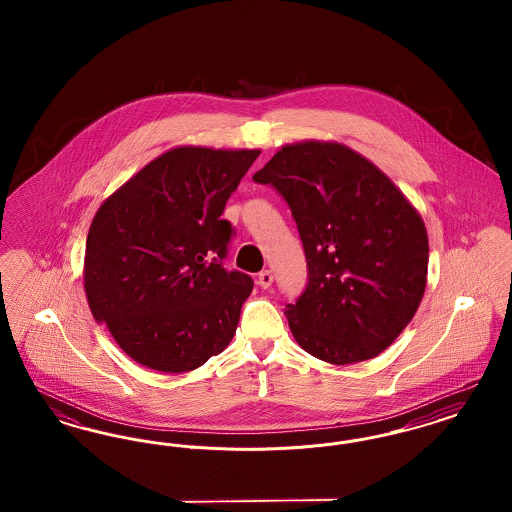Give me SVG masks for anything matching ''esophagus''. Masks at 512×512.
Returning a JSON list of instances; mask_svg holds the SVG:
<instances>
[{"label": "esophagus", "mask_w": 512, "mask_h": 512, "mask_svg": "<svg viewBox=\"0 0 512 512\" xmlns=\"http://www.w3.org/2000/svg\"><path fill=\"white\" fill-rule=\"evenodd\" d=\"M272 280H274V276H272L270 270H261L259 276H257V284H259L263 290H268V288L272 286Z\"/></svg>", "instance_id": "obj_1"}]
</instances>
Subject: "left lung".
Returning a JSON list of instances; mask_svg holds the SVG:
<instances>
[{
  "instance_id": "left-lung-1",
  "label": "left lung",
  "mask_w": 512,
  "mask_h": 512,
  "mask_svg": "<svg viewBox=\"0 0 512 512\" xmlns=\"http://www.w3.org/2000/svg\"><path fill=\"white\" fill-rule=\"evenodd\" d=\"M253 180L284 197L305 251L307 286L286 305L295 341L332 365L380 355L426 288L428 236L413 205L341 144L282 147Z\"/></svg>"
}]
</instances>
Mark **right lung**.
Returning <instances> with one entry per match:
<instances>
[{"instance_id":"1","label":"right lung","mask_w":512,"mask_h":512,"mask_svg":"<svg viewBox=\"0 0 512 512\" xmlns=\"http://www.w3.org/2000/svg\"><path fill=\"white\" fill-rule=\"evenodd\" d=\"M259 153L176 147L99 207L86 240V297L136 363L188 372L234 338L253 280L224 268L234 226L220 215Z\"/></svg>"}]
</instances>
